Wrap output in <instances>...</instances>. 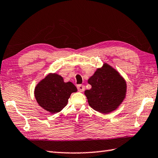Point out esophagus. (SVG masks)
Returning a JSON list of instances; mask_svg holds the SVG:
<instances>
[{
    "label": "esophagus",
    "instance_id": "esophagus-1",
    "mask_svg": "<svg viewBox=\"0 0 158 158\" xmlns=\"http://www.w3.org/2000/svg\"><path fill=\"white\" fill-rule=\"evenodd\" d=\"M77 89H78L79 92H82L85 91V86L82 85H77Z\"/></svg>",
    "mask_w": 158,
    "mask_h": 158
}]
</instances>
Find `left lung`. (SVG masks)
<instances>
[{"instance_id": "8db88e82", "label": "left lung", "mask_w": 158, "mask_h": 158, "mask_svg": "<svg viewBox=\"0 0 158 158\" xmlns=\"http://www.w3.org/2000/svg\"><path fill=\"white\" fill-rule=\"evenodd\" d=\"M88 83L91 89L86 90L85 95L89 104L93 110L101 113L108 114L117 110L125 98L126 82L107 63L96 70L88 80Z\"/></svg>"}]
</instances>
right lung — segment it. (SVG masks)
Masks as SVG:
<instances>
[{"instance_id": "add662e5", "label": "right lung", "mask_w": 158, "mask_h": 158, "mask_svg": "<svg viewBox=\"0 0 158 158\" xmlns=\"http://www.w3.org/2000/svg\"><path fill=\"white\" fill-rule=\"evenodd\" d=\"M76 91L72 82H65L61 76L50 73L36 85L34 94L41 108L55 114L65 107L71 94Z\"/></svg>"}]
</instances>
